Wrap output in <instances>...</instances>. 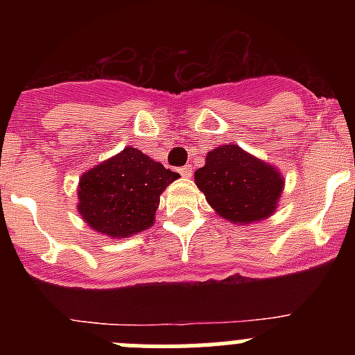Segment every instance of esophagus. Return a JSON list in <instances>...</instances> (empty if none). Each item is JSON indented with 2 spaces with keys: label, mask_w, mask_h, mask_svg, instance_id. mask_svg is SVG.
<instances>
[{
  "label": "esophagus",
  "mask_w": 355,
  "mask_h": 355,
  "mask_svg": "<svg viewBox=\"0 0 355 355\" xmlns=\"http://www.w3.org/2000/svg\"><path fill=\"white\" fill-rule=\"evenodd\" d=\"M180 174L183 175V178H190V175H192V167H190V165H184V167L180 168Z\"/></svg>",
  "instance_id": "esophagus-1"
}]
</instances>
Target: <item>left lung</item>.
Returning a JSON list of instances; mask_svg holds the SVG:
<instances>
[{"mask_svg": "<svg viewBox=\"0 0 355 355\" xmlns=\"http://www.w3.org/2000/svg\"><path fill=\"white\" fill-rule=\"evenodd\" d=\"M196 183L218 215L233 224H250L274 213L284 180L277 168L225 144L209 150Z\"/></svg>", "mask_w": 355, "mask_h": 355, "instance_id": "1", "label": "left lung"}]
</instances>
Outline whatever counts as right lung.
<instances>
[{
  "instance_id": "1",
  "label": "right lung",
  "mask_w": 355,
  "mask_h": 355,
  "mask_svg": "<svg viewBox=\"0 0 355 355\" xmlns=\"http://www.w3.org/2000/svg\"><path fill=\"white\" fill-rule=\"evenodd\" d=\"M178 178V172L165 168L137 147H126L81 175L78 209L97 233L131 236L153 225L159 193Z\"/></svg>"
}]
</instances>
